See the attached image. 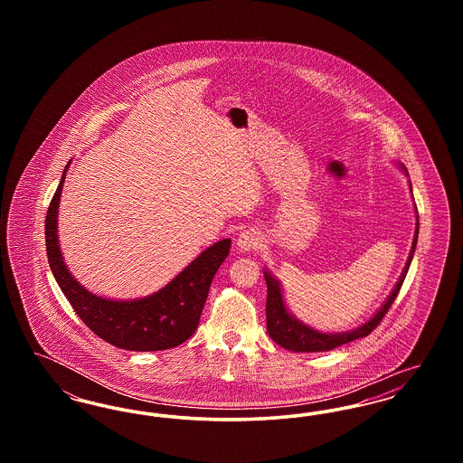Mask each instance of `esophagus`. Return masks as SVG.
Masks as SVG:
<instances>
[{"label": "esophagus", "instance_id": "1", "mask_svg": "<svg viewBox=\"0 0 463 463\" xmlns=\"http://www.w3.org/2000/svg\"><path fill=\"white\" fill-rule=\"evenodd\" d=\"M260 244V236L255 229H248V231H242L241 234L238 236V248L241 251H251L255 250L257 246Z\"/></svg>", "mask_w": 463, "mask_h": 463}]
</instances>
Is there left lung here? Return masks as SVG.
<instances>
[{
  "instance_id": "left-lung-1",
  "label": "left lung",
  "mask_w": 463,
  "mask_h": 463,
  "mask_svg": "<svg viewBox=\"0 0 463 463\" xmlns=\"http://www.w3.org/2000/svg\"><path fill=\"white\" fill-rule=\"evenodd\" d=\"M401 168L408 174V170L402 165H401ZM417 240H419V222H417L415 240H413V246H411L408 262H406V267H404L396 287L392 289V293L389 295L387 302L380 307V310H376V314L368 323H364L363 326H359L355 330L345 331V333H321V331L308 328L307 325L295 319L285 307V300H283V295H281L279 283L269 272H264L265 283H267L265 316H267L269 336L278 345L285 347L288 351H293V353H326V351L340 347L344 344H349V342L357 340V338L368 336L380 325L383 316L389 312V308L394 304L397 293L402 287V281H404L410 264H411V259H413V253H415V248H417Z\"/></svg>"
}]
</instances>
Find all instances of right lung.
Segmentation results:
<instances>
[{
    "mask_svg": "<svg viewBox=\"0 0 463 463\" xmlns=\"http://www.w3.org/2000/svg\"><path fill=\"white\" fill-rule=\"evenodd\" d=\"M66 172L67 166L46 212L44 242L50 269L74 312L97 336L125 351H166L184 344L198 328L212 279L229 255L231 240L206 248L151 297L132 302L97 297L69 274L59 248L57 208Z\"/></svg>",
    "mask_w": 463,
    "mask_h": 463,
    "instance_id": "1",
    "label": "right lung"
}]
</instances>
